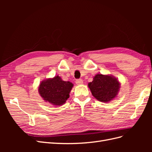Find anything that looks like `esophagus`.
I'll return each instance as SVG.
<instances>
[{
    "instance_id": "obj_1",
    "label": "esophagus",
    "mask_w": 152,
    "mask_h": 152,
    "mask_svg": "<svg viewBox=\"0 0 152 152\" xmlns=\"http://www.w3.org/2000/svg\"><path fill=\"white\" fill-rule=\"evenodd\" d=\"M75 82L77 85H81L83 84V80H82V79H77V80H76Z\"/></svg>"
}]
</instances>
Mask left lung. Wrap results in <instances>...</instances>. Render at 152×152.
Here are the masks:
<instances>
[{"instance_id": "1", "label": "left lung", "mask_w": 152, "mask_h": 152, "mask_svg": "<svg viewBox=\"0 0 152 152\" xmlns=\"http://www.w3.org/2000/svg\"><path fill=\"white\" fill-rule=\"evenodd\" d=\"M120 84L115 77L98 73L94 77L93 80L88 84V87L96 99L107 103L116 97Z\"/></svg>"}]
</instances>
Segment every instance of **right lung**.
<instances>
[{"label":"right lung","mask_w":152,"mask_h":152,"mask_svg":"<svg viewBox=\"0 0 152 152\" xmlns=\"http://www.w3.org/2000/svg\"><path fill=\"white\" fill-rule=\"evenodd\" d=\"M73 86L72 82L64 81L58 75L43 80L39 85V93L45 102L53 105L60 106L70 97Z\"/></svg>","instance_id":"right-lung-1"}]
</instances>
